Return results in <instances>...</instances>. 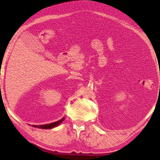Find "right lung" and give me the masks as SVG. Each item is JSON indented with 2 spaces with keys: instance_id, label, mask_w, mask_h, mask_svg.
Here are the masks:
<instances>
[{
  "instance_id": "obj_1",
  "label": "right lung",
  "mask_w": 160,
  "mask_h": 160,
  "mask_svg": "<svg viewBox=\"0 0 160 160\" xmlns=\"http://www.w3.org/2000/svg\"><path fill=\"white\" fill-rule=\"evenodd\" d=\"M63 120H64V118H61V120L56 121V122L48 123V124H45V125H41V126H34V127H36V128H43V129L52 128H53V127H56L58 125H59V124H61L62 123V121H63Z\"/></svg>"
}]
</instances>
